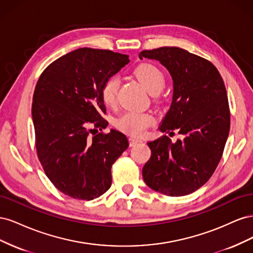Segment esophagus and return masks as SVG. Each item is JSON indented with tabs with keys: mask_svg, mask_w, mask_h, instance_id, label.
Wrapping results in <instances>:
<instances>
[{
	"mask_svg": "<svg viewBox=\"0 0 253 253\" xmlns=\"http://www.w3.org/2000/svg\"><path fill=\"white\" fill-rule=\"evenodd\" d=\"M141 140L139 139V138H136V137H133V136H131L128 138V142H129V145H131V147H133V145H135V144H137L138 142H140Z\"/></svg>",
	"mask_w": 253,
	"mask_h": 253,
	"instance_id": "1",
	"label": "esophagus"
}]
</instances>
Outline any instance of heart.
Wrapping results in <instances>:
<instances>
[{
  "label": "heart",
  "mask_w": 253,
  "mask_h": 253,
  "mask_svg": "<svg viewBox=\"0 0 253 253\" xmlns=\"http://www.w3.org/2000/svg\"><path fill=\"white\" fill-rule=\"evenodd\" d=\"M134 75L151 94H157L165 87V75L154 64H139L135 68ZM118 88L119 79L116 76H112L103 83L101 88V98L103 102L108 106H115L117 104ZM154 117L149 113L126 112L116 119L115 126L120 131L126 134L139 136L143 134L148 127L154 125Z\"/></svg>",
  "instance_id": "obj_1"
}]
</instances>
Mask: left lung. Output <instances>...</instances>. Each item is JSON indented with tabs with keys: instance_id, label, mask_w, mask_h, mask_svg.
Listing matches in <instances>:
<instances>
[{
	"instance_id": "left-lung-1",
	"label": "left lung",
	"mask_w": 253,
	"mask_h": 253,
	"mask_svg": "<svg viewBox=\"0 0 253 253\" xmlns=\"http://www.w3.org/2000/svg\"><path fill=\"white\" fill-rule=\"evenodd\" d=\"M139 58L158 60L170 72L173 100L159 129L181 135L175 142L167 135L148 142L143 180L166 195L190 194L210 179L223 156L230 129L224 80L210 61L179 47L142 50Z\"/></svg>"
}]
</instances>
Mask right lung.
Segmentation results:
<instances>
[{
    "label": "right lung",
    "instance_id": "obj_1",
    "mask_svg": "<svg viewBox=\"0 0 253 253\" xmlns=\"http://www.w3.org/2000/svg\"><path fill=\"white\" fill-rule=\"evenodd\" d=\"M128 61L112 50L78 48L53 61L37 82L32 108L37 155L52 185L75 200L105 193L112 166L128 147L116 129L90 135L109 125L103 83Z\"/></svg>",
    "mask_w": 253,
    "mask_h": 253
}]
</instances>
